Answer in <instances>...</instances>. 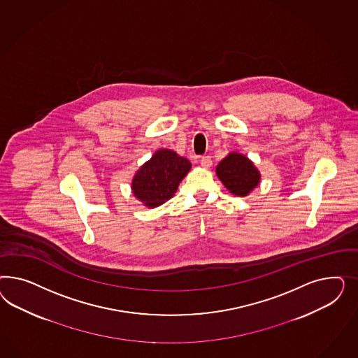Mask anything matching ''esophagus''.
<instances>
[{"instance_id": "obj_1", "label": "esophagus", "mask_w": 358, "mask_h": 358, "mask_svg": "<svg viewBox=\"0 0 358 358\" xmlns=\"http://www.w3.org/2000/svg\"><path fill=\"white\" fill-rule=\"evenodd\" d=\"M201 165H202V168L208 169V168L213 165L211 157H210V156H205V157H202V159H201Z\"/></svg>"}]
</instances>
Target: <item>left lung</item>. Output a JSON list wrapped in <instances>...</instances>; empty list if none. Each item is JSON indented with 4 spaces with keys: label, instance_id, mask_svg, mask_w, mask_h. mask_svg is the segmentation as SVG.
I'll list each match as a JSON object with an SVG mask.
<instances>
[{
    "label": "left lung",
    "instance_id": "1",
    "mask_svg": "<svg viewBox=\"0 0 358 358\" xmlns=\"http://www.w3.org/2000/svg\"><path fill=\"white\" fill-rule=\"evenodd\" d=\"M215 172L228 192L238 196L250 195L261 182L260 171L245 155L238 152H229L217 164Z\"/></svg>",
    "mask_w": 358,
    "mask_h": 358
}]
</instances>
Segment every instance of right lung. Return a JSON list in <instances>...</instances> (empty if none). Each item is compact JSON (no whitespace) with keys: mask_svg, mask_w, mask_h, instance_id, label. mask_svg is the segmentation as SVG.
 <instances>
[{"mask_svg":"<svg viewBox=\"0 0 358 358\" xmlns=\"http://www.w3.org/2000/svg\"><path fill=\"white\" fill-rule=\"evenodd\" d=\"M190 169L192 163L187 159L171 150L160 148L134 174L132 194L143 206H162L173 196Z\"/></svg>","mask_w":358,"mask_h":358,"instance_id":"add662e5","label":"right lung"}]
</instances>
